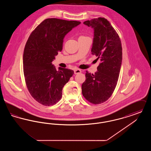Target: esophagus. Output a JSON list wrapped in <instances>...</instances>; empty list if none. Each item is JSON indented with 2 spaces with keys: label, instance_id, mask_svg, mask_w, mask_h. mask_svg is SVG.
Segmentation results:
<instances>
[{
  "label": "esophagus",
  "instance_id": "34e87169",
  "mask_svg": "<svg viewBox=\"0 0 151 151\" xmlns=\"http://www.w3.org/2000/svg\"><path fill=\"white\" fill-rule=\"evenodd\" d=\"M81 71L80 70H79V69H75V70H74V73L76 75V74H78V73H81Z\"/></svg>",
  "mask_w": 151,
  "mask_h": 151
}]
</instances>
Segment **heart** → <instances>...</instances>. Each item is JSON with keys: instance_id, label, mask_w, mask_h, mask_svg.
<instances>
[{"instance_id": "1", "label": "heart", "mask_w": 151, "mask_h": 151, "mask_svg": "<svg viewBox=\"0 0 151 151\" xmlns=\"http://www.w3.org/2000/svg\"><path fill=\"white\" fill-rule=\"evenodd\" d=\"M84 37V36H81V37Z\"/></svg>"}]
</instances>
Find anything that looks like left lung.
Wrapping results in <instances>:
<instances>
[{
    "mask_svg": "<svg viewBox=\"0 0 151 151\" xmlns=\"http://www.w3.org/2000/svg\"><path fill=\"white\" fill-rule=\"evenodd\" d=\"M84 24L93 28L92 54L101 62L94 74L86 71V79L81 86L82 94L89 102L100 104L111 97L116 86L122 64V43L107 19L99 17Z\"/></svg>",
    "mask_w": 151,
    "mask_h": 151,
    "instance_id": "1",
    "label": "left lung"
}]
</instances>
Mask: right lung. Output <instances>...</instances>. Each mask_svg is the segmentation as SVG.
<instances>
[{"label": "right lung", "instance_id": "add662e5", "mask_svg": "<svg viewBox=\"0 0 151 151\" xmlns=\"http://www.w3.org/2000/svg\"><path fill=\"white\" fill-rule=\"evenodd\" d=\"M81 22L56 18L47 19L32 32L25 46L23 70L26 86L32 97L44 106L60 100L62 89L72 77L71 70L52 64L63 47V38Z\"/></svg>", "mask_w": 151, "mask_h": 151}]
</instances>
